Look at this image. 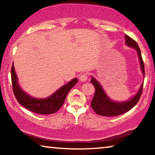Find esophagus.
Masks as SVG:
<instances>
[{
  "label": "esophagus",
  "instance_id": "obj_1",
  "mask_svg": "<svg viewBox=\"0 0 155 155\" xmlns=\"http://www.w3.org/2000/svg\"><path fill=\"white\" fill-rule=\"evenodd\" d=\"M87 79V73H82L80 75L79 77V80L81 81H83V82H84V81H86Z\"/></svg>",
  "mask_w": 155,
  "mask_h": 155
}]
</instances>
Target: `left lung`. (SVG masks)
I'll return each instance as SVG.
<instances>
[{
	"label": "left lung",
	"mask_w": 155,
	"mask_h": 155,
	"mask_svg": "<svg viewBox=\"0 0 155 155\" xmlns=\"http://www.w3.org/2000/svg\"><path fill=\"white\" fill-rule=\"evenodd\" d=\"M126 44L127 46L132 47L135 48L137 52L139 59H140L141 70L142 71L143 75H145V70H144V64L141 57V51L137 43L130 38L127 35H125ZM91 83L95 87V94L91 102V107H92L94 111L96 114L103 115V116L111 117V116H117L123 114H125L129 111L133 107H134L136 104L138 103L139 100L141 96L143 90V83L140 86L138 92L136 94L135 96L132 98L124 102H115L110 99L106 93L104 92L103 87L98 81L94 77H91Z\"/></svg>",
	"instance_id": "left-lung-1"
}]
</instances>
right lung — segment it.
I'll return each instance as SVG.
<instances>
[{"label": "right lung", "mask_w": 155, "mask_h": 155, "mask_svg": "<svg viewBox=\"0 0 155 155\" xmlns=\"http://www.w3.org/2000/svg\"><path fill=\"white\" fill-rule=\"evenodd\" d=\"M11 77L13 91L18 103L29 111L41 115L52 114L58 111L64 104L69 91L78 82L77 78H73L48 98H35L20 88L14 64L12 67Z\"/></svg>", "instance_id": "add662e5"}]
</instances>
